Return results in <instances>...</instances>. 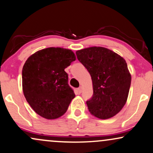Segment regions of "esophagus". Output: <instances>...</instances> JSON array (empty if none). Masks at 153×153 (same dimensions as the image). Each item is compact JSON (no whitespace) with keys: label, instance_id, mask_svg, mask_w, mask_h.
Segmentation results:
<instances>
[{"label":"esophagus","instance_id":"esophagus-1","mask_svg":"<svg viewBox=\"0 0 153 153\" xmlns=\"http://www.w3.org/2000/svg\"><path fill=\"white\" fill-rule=\"evenodd\" d=\"M82 90H83V88H82V86H80V87H79L78 88V92H79V94H81L82 92Z\"/></svg>","mask_w":153,"mask_h":153}]
</instances>
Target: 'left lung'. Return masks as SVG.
<instances>
[{
	"mask_svg": "<svg viewBox=\"0 0 153 153\" xmlns=\"http://www.w3.org/2000/svg\"><path fill=\"white\" fill-rule=\"evenodd\" d=\"M76 54L91 76L94 94L86 101L89 112L100 119L114 116L126 104L131 86L126 60L102 47L83 49Z\"/></svg>",
	"mask_w": 153,
	"mask_h": 153,
	"instance_id": "8db88e82",
	"label": "left lung"
}]
</instances>
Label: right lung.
Returning <instances> with one entry per match:
<instances>
[{
  "label": "right lung",
  "instance_id": "add662e5",
  "mask_svg": "<svg viewBox=\"0 0 153 153\" xmlns=\"http://www.w3.org/2000/svg\"><path fill=\"white\" fill-rule=\"evenodd\" d=\"M76 60L72 51L48 48L32 54L22 68V90L37 114L47 119L59 118L75 97L65 71Z\"/></svg>",
  "mask_w": 153,
  "mask_h": 153
}]
</instances>
